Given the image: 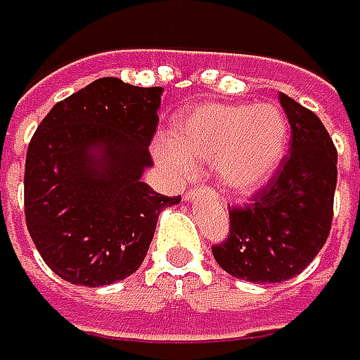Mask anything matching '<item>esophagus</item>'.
Wrapping results in <instances>:
<instances>
[{
    "label": "esophagus",
    "instance_id": "esophagus-1",
    "mask_svg": "<svg viewBox=\"0 0 360 360\" xmlns=\"http://www.w3.org/2000/svg\"><path fill=\"white\" fill-rule=\"evenodd\" d=\"M207 190V188H205ZM198 194H200V190H196V188H190L188 192H186V196H184V198H186V200H194V198H196V196H198Z\"/></svg>",
    "mask_w": 360,
    "mask_h": 360
}]
</instances>
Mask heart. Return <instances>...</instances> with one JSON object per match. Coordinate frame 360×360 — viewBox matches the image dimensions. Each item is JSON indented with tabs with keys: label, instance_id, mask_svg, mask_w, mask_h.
<instances>
[{
	"label": "heart",
	"instance_id": "1",
	"mask_svg": "<svg viewBox=\"0 0 360 360\" xmlns=\"http://www.w3.org/2000/svg\"><path fill=\"white\" fill-rule=\"evenodd\" d=\"M290 146V123L278 105L205 103L172 121L155 153L168 170L186 180L210 164L219 186L235 196L265 186Z\"/></svg>",
	"mask_w": 360,
	"mask_h": 360
}]
</instances>
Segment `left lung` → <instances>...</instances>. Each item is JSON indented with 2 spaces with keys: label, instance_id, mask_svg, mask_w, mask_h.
Masks as SVG:
<instances>
[{
  "label": "left lung",
  "instance_id": "1",
  "mask_svg": "<svg viewBox=\"0 0 360 360\" xmlns=\"http://www.w3.org/2000/svg\"><path fill=\"white\" fill-rule=\"evenodd\" d=\"M292 125L290 155L249 207L229 210L231 233L212 247L229 276L279 283L302 274L324 247L333 223L336 148L310 109L279 93Z\"/></svg>",
  "mask_w": 360,
  "mask_h": 360
}]
</instances>
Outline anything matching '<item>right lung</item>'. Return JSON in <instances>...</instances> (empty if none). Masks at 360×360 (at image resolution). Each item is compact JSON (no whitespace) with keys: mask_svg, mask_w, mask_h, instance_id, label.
<instances>
[{"mask_svg":"<svg viewBox=\"0 0 360 360\" xmlns=\"http://www.w3.org/2000/svg\"><path fill=\"white\" fill-rule=\"evenodd\" d=\"M162 93L99 79L56 103L27 146L30 237L46 265L75 285L99 288L135 274L160 212L182 198L141 182L153 164Z\"/></svg>","mask_w":360,"mask_h":360,"instance_id":"right-lung-1","label":"right lung"}]
</instances>
